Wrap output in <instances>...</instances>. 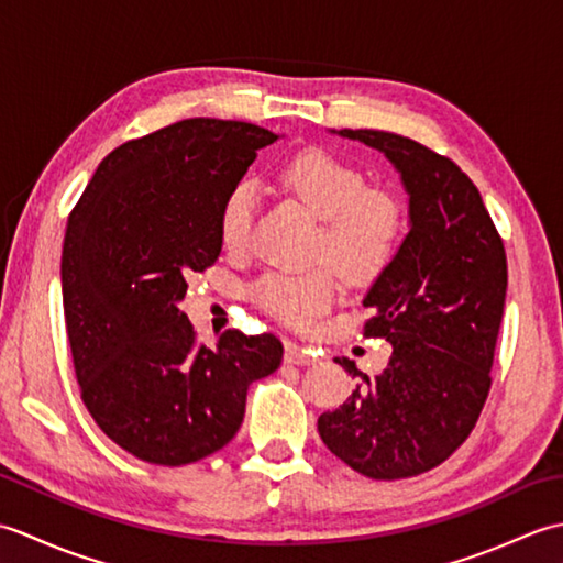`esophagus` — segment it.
<instances>
[{"label":"esophagus","instance_id":"esophagus-1","mask_svg":"<svg viewBox=\"0 0 563 563\" xmlns=\"http://www.w3.org/2000/svg\"><path fill=\"white\" fill-rule=\"evenodd\" d=\"M285 361L292 363V365H309V363H314L317 357L309 351H305L300 343L288 341V343H285Z\"/></svg>","mask_w":563,"mask_h":563}]
</instances>
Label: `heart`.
Segmentation results:
<instances>
[{
  "mask_svg": "<svg viewBox=\"0 0 563 563\" xmlns=\"http://www.w3.org/2000/svg\"><path fill=\"white\" fill-rule=\"evenodd\" d=\"M280 184L321 220L317 256L329 258L345 278L367 280L387 266L399 242L404 214L387 190L367 188L365 176L324 150H302L280 166ZM256 188L239 181L224 196L218 232L227 251L249 244ZM336 275L329 268L309 273H271L254 288V300L292 327H307L336 297Z\"/></svg>",
  "mask_w": 563,
  "mask_h": 563,
  "instance_id": "1",
  "label": "heart"
}]
</instances>
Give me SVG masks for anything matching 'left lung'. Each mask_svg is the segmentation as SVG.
<instances>
[{
	"label": "left lung",
	"mask_w": 563,
	"mask_h": 563,
	"mask_svg": "<svg viewBox=\"0 0 563 563\" xmlns=\"http://www.w3.org/2000/svg\"><path fill=\"white\" fill-rule=\"evenodd\" d=\"M379 150L409 194V234L363 305L365 336L391 343L379 375L319 416L324 445L369 479H406L445 462L470 438L492 389L504 319V239L479 190L452 159L385 130H339Z\"/></svg>",
	"instance_id": "obj_1"
}]
</instances>
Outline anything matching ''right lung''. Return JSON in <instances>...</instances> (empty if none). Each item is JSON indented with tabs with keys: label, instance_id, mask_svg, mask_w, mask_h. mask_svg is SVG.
Returning <instances> with one entry per match:
<instances>
[{
	"label": "right lung",
	"instance_id": "1",
	"mask_svg": "<svg viewBox=\"0 0 563 563\" xmlns=\"http://www.w3.org/2000/svg\"><path fill=\"white\" fill-rule=\"evenodd\" d=\"M275 140L242 121H178L115 147L69 214L63 305L81 401L142 462L222 450L251 382L280 367L273 333L230 329L206 349L178 309L190 275L220 256L224 196Z\"/></svg>",
	"mask_w": 563,
	"mask_h": 563
}]
</instances>
